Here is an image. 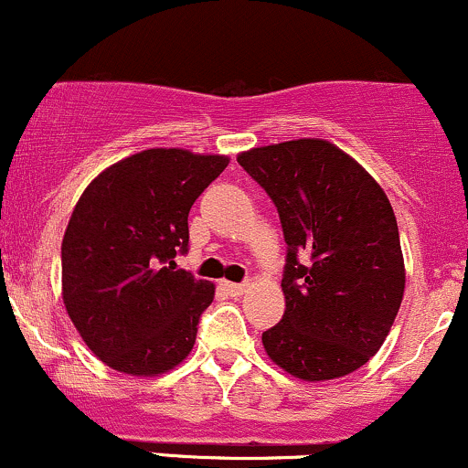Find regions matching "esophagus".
Returning <instances> with one entry per match:
<instances>
[{
    "mask_svg": "<svg viewBox=\"0 0 468 468\" xmlns=\"http://www.w3.org/2000/svg\"><path fill=\"white\" fill-rule=\"evenodd\" d=\"M224 289L230 292V295L233 297H239V295H244L246 291H249V284H235V282H224Z\"/></svg>",
    "mask_w": 468,
    "mask_h": 468,
    "instance_id": "obj_1",
    "label": "esophagus"
}]
</instances>
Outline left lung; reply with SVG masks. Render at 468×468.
I'll use <instances>...</instances> for the list:
<instances>
[{
	"mask_svg": "<svg viewBox=\"0 0 468 468\" xmlns=\"http://www.w3.org/2000/svg\"><path fill=\"white\" fill-rule=\"evenodd\" d=\"M238 162L275 202L289 244L286 311L261 333L266 356L304 382L357 371L387 340L407 284L387 193L320 137L250 148Z\"/></svg>",
	"mask_w": 468,
	"mask_h": 468,
	"instance_id": "obj_1",
	"label": "left lung"
}]
</instances>
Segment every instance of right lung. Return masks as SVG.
<instances>
[{"label":"right lung","instance_id":"right-lung-1","mask_svg":"<svg viewBox=\"0 0 468 468\" xmlns=\"http://www.w3.org/2000/svg\"><path fill=\"white\" fill-rule=\"evenodd\" d=\"M226 155L146 148L111 164L81 197L61 239V300L106 367L157 378L193 351L215 284L176 269L188 210L229 166Z\"/></svg>","mask_w":468,"mask_h":468}]
</instances>
